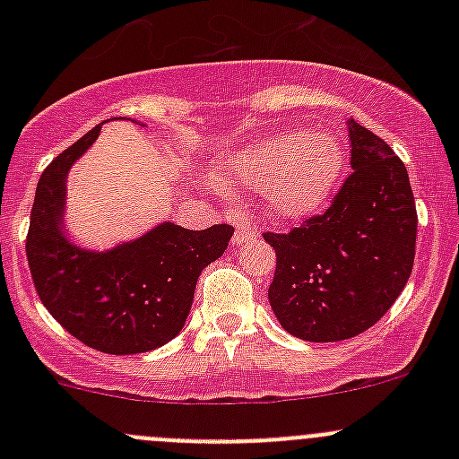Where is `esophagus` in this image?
Returning <instances> with one entry per match:
<instances>
[{
    "label": "esophagus",
    "instance_id": "34e87169",
    "mask_svg": "<svg viewBox=\"0 0 459 459\" xmlns=\"http://www.w3.org/2000/svg\"><path fill=\"white\" fill-rule=\"evenodd\" d=\"M233 221L238 224V230H235V235H233L235 247H239V244H247V242H251V239L257 238V230L251 229V220H248L244 212H233Z\"/></svg>",
    "mask_w": 459,
    "mask_h": 459
}]
</instances>
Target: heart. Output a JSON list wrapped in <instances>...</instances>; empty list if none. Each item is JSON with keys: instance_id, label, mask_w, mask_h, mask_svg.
I'll list each match as a JSON object with an SVG mask.
<instances>
[{"instance_id": "heart-1", "label": "heart", "mask_w": 459, "mask_h": 459, "mask_svg": "<svg viewBox=\"0 0 459 459\" xmlns=\"http://www.w3.org/2000/svg\"><path fill=\"white\" fill-rule=\"evenodd\" d=\"M342 170L344 148L337 137L289 128L230 155L221 179L266 191L268 208L280 220H302L331 200Z\"/></svg>"}]
</instances>
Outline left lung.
Masks as SVG:
<instances>
[{
  "label": "left lung",
  "instance_id": "1",
  "mask_svg": "<svg viewBox=\"0 0 459 459\" xmlns=\"http://www.w3.org/2000/svg\"><path fill=\"white\" fill-rule=\"evenodd\" d=\"M346 126L353 173L326 212L264 235L277 255L268 302L281 328L307 342L371 328L413 271L418 212L406 166L362 124Z\"/></svg>",
  "mask_w": 459,
  "mask_h": 459
}]
</instances>
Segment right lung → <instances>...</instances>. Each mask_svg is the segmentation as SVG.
Returning <instances> with one entry per match:
<instances>
[{
	"mask_svg": "<svg viewBox=\"0 0 459 459\" xmlns=\"http://www.w3.org/2000/svg\"><path fill=\"white\" fill-rule=\"evenodd\" d=\"M100 131L97 124L41 173L26 257L41 304L73 337L101 353H148L182 333L197 277L224 255L233 226L188 230L161 221L106 251L73 242L66 235L68 170Z\"/></svg>",
	"mask_w": 459,
	"mask_h": 459,
	"instance_id": "obj_1",
	"label": "right lung"
}]
</instances>
